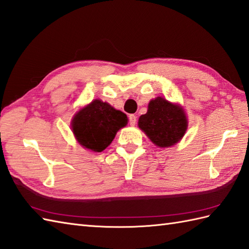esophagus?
<instances>
[{
    "instance_id": "esophagus-1",
    "label": "esophagus",
    "mask_w": 249,
    "mask_h": 249,
    "mask_svg": "<svg viewBox=\"0 0 249 249\" xmlns=\"http://www.w3.org/2000/svg\"><path fill=\"white\" fill-rule=\"evenodd\" d=\"M128 119H129V124L131 126H134L136 124V122H137V116L135 114H129Z\"/></svg>"
}]
</instances>
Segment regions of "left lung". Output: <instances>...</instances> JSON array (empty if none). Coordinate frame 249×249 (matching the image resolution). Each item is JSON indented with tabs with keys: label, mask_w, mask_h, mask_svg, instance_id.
I'll return each instance as SVG.
<instances>
[{
	"label": "left lung",
	"mask_w": 249,
	"mask_h": 249,
	"mask_svg": "<svg viewBox=\"0 0 249 249\" xmlns=\"http://www.w3.org/2000/svg\"><path fill=\"white\" fill-rule=\"evenodd\" d=\"M138 126L155 145L169 147L183 138L187 119L181 106L156 97L149 103L147 112L139 118Z\"/></svg>",
	"instance_id": "left-lung-1"
}]
</instances>
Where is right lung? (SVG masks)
I'll return each mask as SVG.
<instances>
[{"mask_svg": "<svg viewBox=\"0 0 249 249\" xmlns=\"http://www.w3.org/2000/svg\"><path fill=\"white\" fill-rule=\"evenodd\" d=\"M127 122L124 112L100 99H94L73 115L71 129L79 144L99 153L110 145L116 133L125 127Z\"/></svg>", "mask_w": 249, "mask_h": 249, "instance_id": "1", "label": "right lung"}]
</instances>
